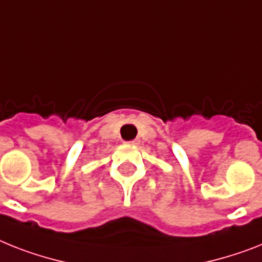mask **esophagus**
Returning <instances> with one entry per match:
<instances>
[{
    "instance_id": "obj_1",
    "label": "esophagus",
    "mask_w": 262,
    "mask_h": 262,
    "mask_svg": "<svg viewBox=\"0 0 262 262\" xmlns=\"http://www.w3.org/2000/svg\"><path fill=\"white\" fill-rule=\"evenodd\" d=\"M128 144H131V146H136V144H139V140H131V142H128Z\"/></svg>"
}]
</instances>
